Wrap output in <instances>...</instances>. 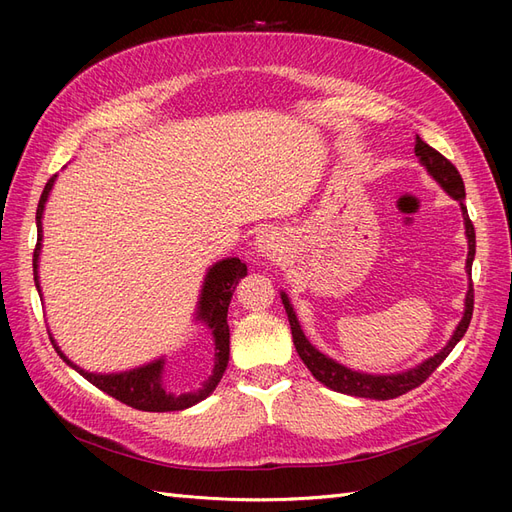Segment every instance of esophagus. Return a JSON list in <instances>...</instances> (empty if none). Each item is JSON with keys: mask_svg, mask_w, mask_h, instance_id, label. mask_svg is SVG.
Segmentation results:
<instances>
[{"mask_svg": "<svg viewBox=\"0 0 512 512\" xmlns=\"http://www.w3.org/2000/svg\"><path fill=\"white\" fill-rule=\"evenodd\" d=\"M256 252L267 260L280 258L282 256V241H280V237H277V232L262 230L256 237Z\"/></svg>", "mask_w": 512, "mask_h": 512, "instance_id": "esophagus-1", "label": "esophagus"}]
</instances>
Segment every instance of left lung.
Masks as SVG:
<instances>
[{
	"mask_svg": "<svg viewBox=\"0 0 512 512\" xmlns=\"http://www.w3.org/2000/svg\"><path fill=\"white\" fill-rule=\"evenodd\" d=\"M414 153L421 160V164L427 168V173L436 179L442 188L451 194L455 200H459L461 211H463V222H466V237H468V260H466V269L470 275V290L466 294V312H463V318L459 322V327L455 329V335L438 354H433L431 359H427L425 363H421L418 367L404 371V374H393V376H369V374H359V371H352L344 365L335 363L329 356H324L322 352H318L312 344L307 342V337L301 331V324L292 312V305L288 301L286 294L282 292V303L286 307V314L290 320V331H292V342L294 348H297L301 361L307 365V369L312 371L314 378L318 382H322L329 389L337 391V393H346V395H354V397H367V399H395L399 395H404L416 386H421L436 367L442 365V361L446 359L451 350L457 346L459 339L466 335L470 320H472V309H474V288H472V260L476 254V232H474V224L468 215V207L463 205L466 200V185H463V179L459 175V170L455 168V164L448 162L440 151H436L433 147H429L421 136H416L414 143Z\"/></svg>",
	"mask_w": 512,
	"mask_h": 512,
	"instance_id": "1",
	"label": "left lung"
}]
</instances>
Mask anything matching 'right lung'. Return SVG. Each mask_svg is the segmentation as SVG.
I'll list each match as a JSON object with an SVG mask.
<instances>
[{
	"label": "right lung",
	"instance_id": "obj_1",
	"mask_svg": "<svg viewBox=\"0 0 512 512\" xmlns=\"http://www.w3.org/2000/svg\"><path fill=\"white\" fill-rule=\"evenodd\" d=\"M53 175L49 181H46L40 203L36 209V224H38V243L34 250V282L36 288L40 292V284H38V256H40V241H42V211H44V203L49 198V192L55 183ZM247 275V267L245 262H241L239 258H226L220 260L218 265H213L205 277V286L203 292H200V301H198V318L203 320L207 327L211 329L213 342H215V359H213V369L211 374L207 376V380L198 386L196 391L183 393V395H170L164 391L162 386V369H164V361H156L143 365L132 371H123V374H89V371L72 365L64 352L57 348V344L53 342V348L57 350V354L64 359L68 365H72L79 374L89 380L94 386H98L100 391H104L106 395H111L115 399H119L121 404H126L130 408L136 410H145V412H175V410H183L190 408L198 401H203L207 395L213 393L215 386L222 380L226 365H228V352H230V331H228V322H226V314H228V305H230V297L235 292L237 284L241 277Z\"/></svg>",
	"mask_w": 512,
	"mask_h": 512
}]
</instances>
